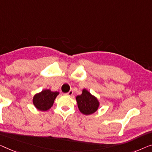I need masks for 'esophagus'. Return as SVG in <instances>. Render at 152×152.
I'll use <instances>...</instances> for the list:
<instances>
[{
	"instance_id": "34e87169",
	"label": "esophagus",
	"mask_w": 152,
	"mask_h": 152,
	"mask_svg": "<svg viewBox=\"0 0 152 152\" xmlns=\"http://www.w3.org/2000/svg\"><path fill=\"white\" fill-rule=\"evenodd\" d=\"M66 95H67V96H72V95H73V90H72V89L70 90L68 93H67Z\"/></svg>"
}]
</instances>
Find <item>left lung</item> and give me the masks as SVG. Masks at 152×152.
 Here are the masks:
<instances>
[{"instance_id":"obj_1","label":"left lung","mask_w":152,"mask_h":152,"mask_svg":"<svg viewBox=\"0 0 152 152\" xmlns=\"http://www.w3.org/2000/svg\"><path fill=\"white\" fill-rule=\"evenodd\" d=\"M76 99L79 110L85 115L92 114L99 107L98 99L86 89H83V94L77 96Z\"/></svg>"}]
</instances>
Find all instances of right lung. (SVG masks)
I'll return each mask as SVG.
<instances>
[{
	"instance_id": "add662e5",
	"label": "right lung",
	"mask_w": 152,
	"mask_h": 152,
	"mask_svg": "<svg viewBox=\"0 0 152 152\" xmlns=\"http://www.w3.org/2000/svg\"><path fill=\"white\" fill-rule=\"evenodd\" d=\"M58 95V92H53L49 89L43 90L39 94L34 96L33 104L39 110H47L50 109L53 105L56 97Z\"/></svg>"
}]
</instances>
